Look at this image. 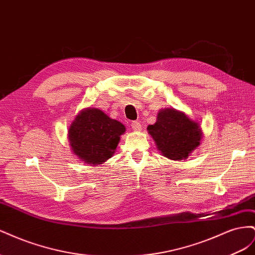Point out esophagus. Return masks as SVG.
Here are the masks:
<instances>
[{"instance_id":"esophagus-1","label":"esophagus","mask_w":255,"mask_h":255,"mask_svg":"<svg viewBox=\"0 0 255 255\" xmlns=\"http://www.w3.org/2000/svg\"><path fill=\"white\" fill-rule=\"evenodd\" d=\"M130 127H132V128L135 130V132H139V130H141V125L137 121H133L130 123Z\"/></svg>"}]
</instances>
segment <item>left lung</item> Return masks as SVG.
<instances>
[{
	"instance_id": "1",
	"label": "left lung",
	"mask_w": 255,
	"mask_h": 255,
	"mask_svg": "<svg viewBox=\"0 0 255 255\" xmlns=\"http://www.w3.org/2000/svg\"><path fill=\"white\" fill-rule=\"evenodd\" d=\"M148 132L160 153L172 160L186 159L202 138L198 123L174 109L160 110L156 122L148 127Z\"/></svg>"
}]
</instances>
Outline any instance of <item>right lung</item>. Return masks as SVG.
I'll return each instance as SVG.
<instances>
[{
  "mask_svg": "<svg viewBox=\"0 0 255 255\" xmlns=\"http://www.w3.org/2000/svg\"><path fill=\"white\" fill-rule=\"evenodd\" d=\"M125 132L126 127L121 122L101 110L85 109L76 116L68 134L74 155L96 166L113 156Z\"/></svg>",
  "mask_w": 255,
  "mask_h": 255,
  "instance_id": "add662e5",
  "label": "right lung"
}]
</instances>
